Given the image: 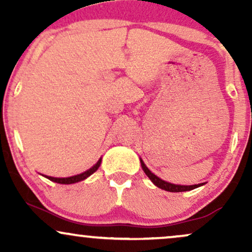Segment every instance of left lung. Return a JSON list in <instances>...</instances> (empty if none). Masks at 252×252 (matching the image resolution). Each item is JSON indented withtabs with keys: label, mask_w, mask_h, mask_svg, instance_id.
<instances>
[{
	"label": "left lung",
	"mask_w": 252,
	"mask_h": 252,
	"mask_svg": "<svg viewBox=\"0 0 252 252\" xmlns=\"http://www.w3.org/2000/svg\"><path fill=\"white\" fill-rule=\"evenodd\" d=\"M140 161H141V166H142V169H143V172L146 173V175L148 176L150 180H152V182L155 185V186H158V189H161L168 190V192H186V190H192V189H196V187H200L204 185V184H198V185H192V186H184V185L170 184V182L164 181V180H162V179L158 178V176L153 174V173L150 172V170L148 169V167L144 164V162L141 160V158H140Z\"/></svg>",
	"instance_id": "obj_1"
}]
</instances>
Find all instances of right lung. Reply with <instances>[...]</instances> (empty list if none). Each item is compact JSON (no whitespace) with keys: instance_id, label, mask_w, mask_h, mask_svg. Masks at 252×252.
<instances>
[{"instance_id":"add662e5","label":"right lung","mask_w":252,"mask_h":252,"mask_svg":"<svg viewBox=\"0 0 252 252\" xmlns=\"http://www.w3.org/2000/svg\"><path fill=\"white\" fill-rule=\"evenodd\" d=\"M100 162H102V158H99L98 160V162L94 164V167H91V168L86 170V172L82 173V174H78V175H73V176H70V178H53V176H46L47 179H50L51 181L53 182H58V184H63V185H68V184H76L78 181H82V180H85L86 178H89L90 175L94 174L96 170L99 168L100 166Z\"/></svg>"}]
</instances>
